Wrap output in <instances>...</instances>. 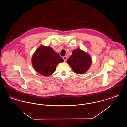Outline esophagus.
Wrapping results in <instances>:
<instances>
[{"instance_id":"obj_1","label":"esophagus","mask_w":127,"mask_h":127,"mask_svg":"<svg viewBox=\"0 0 127 127\" xmlns=\"http://www.w3.org/2000/svg\"><path fill=\"white\" fill-rule=\"evenodd\" d=\"M63 59L64 61H66L67 60V56H64L63 57Z\"/></svg>"}]
</instances>
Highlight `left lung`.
<instances>
[{
  "label": "left lung",
  "instance_id": "left-lung-1",
  "mask_svg": "<svg viewBox=\"0 0 127 127\" xmlns=\"http://www.w3.org/2000/svg\"><path fill=\"white\" fill-rule=\"evenodd\" d=\"M91 56L80 49H74L72 54L67 59V62L74 72L79 74L86 72L91 66Z\"/></svg>",
  "mask_w": 127,
  "mask_h": 127
}]
</instances>
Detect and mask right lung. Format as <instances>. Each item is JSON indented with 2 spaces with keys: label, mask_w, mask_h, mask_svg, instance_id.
Listing matches in <instances>:
<instances>
[{
  "label": "right lung",
  "mask_w": 127,
  "mask_h": 127,
  "mask_svg": "<svg viewBox=\"0 0 127 127\" xmlns=\"http://www.w3.org/2000/svg\"><path fill=\"white\" fill-rule=\"evenodd\" d=\"M63 59L50 47L40 46L32 59V65L37 72L44 76H48L54 72L56 66Z\"/></svg>",
  "instance_id": "add662e5"
}]
</instances>
